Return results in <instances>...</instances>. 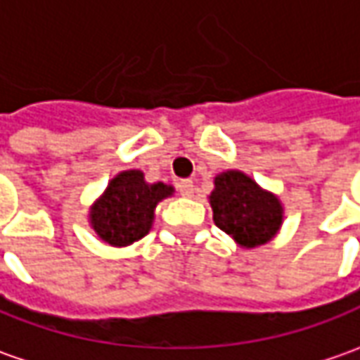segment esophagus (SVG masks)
Returning <instances> with one entry per match:
<instances>
[{"mask_svg": "<svg viewBox=\"0 0 360 360\" xmlns=\"http://www.w3.org/2000/svg\"><path fill=\"white\" fill-rule=\"evenodd\" d=\"M179 193L183 197H193L195 193V185H193L191 179H183L179 181Z\"/></svg>", "mask_w": 360, "mask_h": 360, "instance_id": "esophagus-1", "label": "esophagus"}]
</instances>
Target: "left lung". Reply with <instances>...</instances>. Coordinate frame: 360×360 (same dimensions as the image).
Segmentation results:
<instances>
[{
	"mask_svg": "<svg viewBox=\"0 0 360 360\" xmlns=\"http://www.w3.org/2000/svg\"><path fill=\"white\" fill-rule=\"evenodd\" d=\"M209 203L215 225L243 249L265 245L283 225L279 197L237 169L223 171L215 177Z\"/></svg>",
	"mask_w": 360,
	"mask_h": 360,
	"instance_id": "left-lung-1",
	"label": "left lung"
}]
</instances>
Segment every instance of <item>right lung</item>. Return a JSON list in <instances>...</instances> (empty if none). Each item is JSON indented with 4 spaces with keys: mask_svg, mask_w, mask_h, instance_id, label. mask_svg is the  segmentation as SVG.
Returning a JSON list of instances; mask_svg holds the SVG:
<instances>
[{
    "mask_svg": "<svg viewBox=\"0 0 360 360\" xmlns=\"http://www.w3.org/2000/svg\"><path fill=\"white\" fill-rule=\"evenodd\" d=\"M175 193L165 183H147L139 169L121 171L89 209V225L111 247H127L143 239L155 219V207Z\"/></svg>",
    "mask_w": 360,
    "mask_h": 360,
    "instance_id": "right-lung-1",
    "label": "right lung"
}]
</instances>
